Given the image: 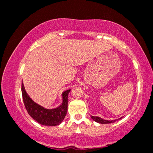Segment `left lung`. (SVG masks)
Here are the masks:
<instances>
[{
  "mask_svg": "<svg viewBox=\"0 0 153 153\" xmlns=\"http://www.w3.org/2000/svg\"><path fill=\"white\" fill-rule=\"evenodd\" d=\"M91 119H92L94 121L97 122V123H100V124H109V123H113L114 122H116L117 120H119L120 119L123 117H121L119 118V119H116V120H106L102 119V118L100 117H94V116H91Z\"/></svg>",
  "mask_w": 153,
  "mask_h": 153,
  "instance_id": "1",
  "label": "left lung"
}]
</instances>
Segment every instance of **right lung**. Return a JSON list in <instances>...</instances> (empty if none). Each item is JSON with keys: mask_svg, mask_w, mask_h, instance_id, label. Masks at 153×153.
<instances>
[{"mask_svg": "<svg viewBox=\"0 0 153 153\" xmlns=\"http://www.w3.org/2000/svg\"><path fill=\"white\" fill-rule=\"evenodd\" d=\"M71 89L62 92V103L53 109H46L35 102L27 94L22 82L21 91L23 103L28 114L38 123L45 126H56L60 125L67 113L68 94Z\"/></svg>", "mask_w": 153, "mask_h": 153, "instance_id": "1", "label": "right lung"}]
</instances>
